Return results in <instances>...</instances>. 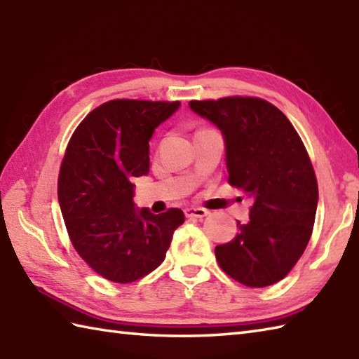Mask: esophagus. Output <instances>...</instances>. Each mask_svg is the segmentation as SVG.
Masks as SVG:
<instances>
[{
    "mask_svg": "<svg viewBox=\"0 0 359 359\" xmlns=\"http://www.w3.org/2000/svg\"><path fill=\"white\" fill-rule=\"evenodd\" d=\"M210 212L205 210V208H187L185 210V216L187 217H197V219H202L205 216H208Z\"/></svg>",
    "mask_w": 359,
    "mask_h": 359,
    "instance_id": "34e87169",
    "label": "esophagus"
}]
</instances>
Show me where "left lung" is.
Here are the masks:
<instances>
[{
    "label": "left lung",
    "instance_id": "left-lung-1",
    "mask_svg": "<svg viewBox=\"0 0 359 359\" xmlns=\"http://www.w3.org/2000/svg\"><path fill=\"white\" fill-rule=\"evenodd\" d=\"M189 108L222 131L228 184L253 197L248 222L216 247L217 264L247 287L276 284L313 231L318 182L309 152L285 114L262 98L191 100Z\"/></svg>",
    "mask_w": 359,
    "mask_h": 359
}]
</instances>
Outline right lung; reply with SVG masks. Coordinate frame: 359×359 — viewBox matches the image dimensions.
Segmentation results:
<instances>
[{
	"instance_id": "obj_1",
	"label": "right lung",
	"mask_w": 359,
	"mask_h": 359,
	"mask_svg": "<svg viewBox=\"0 0 359 359\" xmlns=\"http://www.w3.org/2000/svg\"><path fill=\"white\" fill-rule=\"evenodd\" d=\"M180 102L117 98L75 129L58 174V202L75 251L104 279L129 284L163 262L184 211L134 208L133 177L149 171V139Z\"/></svg>"
}]
</instances>
